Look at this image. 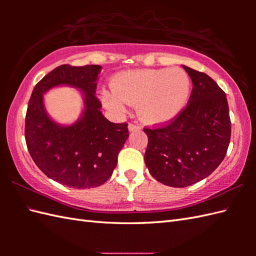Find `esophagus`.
I'll return each instance as SVG.
<instances>
[{
	"label": "esophagus",
	"mask_w": 256,
	"mask_h": 256,
	"mask_svg": "<svg viewBox=\"0 0 256 256\" xmlns=\"http://www.w3.org/2000/svg\"><path fill=\"white\" fill-rule=\"evenodd\" d=\"M140 126L138 124H128V131L130 132H135V131H140Z\"/></svg>",
	"instance_id": "1"
}]
</instances>
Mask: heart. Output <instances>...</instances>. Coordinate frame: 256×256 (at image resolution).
Instances as JSON below:
<instances>
[{
  "label": "heart",
  "mask_w": 256,
  "mask_h": 256,
  "mask_svg": "<svg viewBox=\"0 0 256 256\" xmlns=\"http://www.w3.org/2000/svg\"><path fill=\"white\" fill-rule=\"evenodd\" d=\"M192 81L182 68L134 69L118 72L113 89L102 92L108 110L123 112L136 104L138 118L148 124H162L177 118L186 108Z\"/></svg>",
  "instance_id": "1"
}]
</instances>
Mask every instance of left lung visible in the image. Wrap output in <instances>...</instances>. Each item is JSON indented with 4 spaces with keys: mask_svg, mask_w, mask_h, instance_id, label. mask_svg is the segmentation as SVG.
Segmentation results:
<instances>
[{
    "mask_svg": "<svg viewBox=\"0 0 256 256\" xmlns=\"http://www.w3.org/2000/svg\"><path fill=\"white\" fill-rule=\"evenodd\" d=\"M192 81L184 110L148 138L144 160L157 182L182 188L202 180L224 160L231 138L226 94L208 74L184 66Z\"/></svg>",
    "mask_w": 256,
    "mask_h": 256,
    "instance_id": "8db88e82",
    "label": "left lung"
}]
</instances>
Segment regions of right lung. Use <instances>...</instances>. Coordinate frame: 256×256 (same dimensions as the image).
Here are the masks:
<instances>
[{"instance_id": "add662e5", "label": "right lung", "mask_w": 256, "mask_h": 256, "mask_svg": "<svg viewBox=\"0 0 256 256\" xmlns=\"http://www.w3.org/2000/svg\"><path fill=\"white\" fill-rule=\"evenodd\" d=\"M100 72L98 64H62L35 86L27 106L25 140L32 160L48 178L72 188L104 184L128 138L126 123H112L101 112L96 96ZM60 85L79 90L83 96V113L72 124H58L46 111L44 94Z\"/></svg>"}]
</instances>
